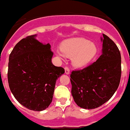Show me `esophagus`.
<instances>
[{
  "label": "esophagus",
  "mask_w": 130,
  "mask_h": 130,
  "mask_svg": "<svg viewBox=\"0 0 130 130\" xmlns=\"http://www.w3.org/2000/svg\"><path fill=\"white\" fill-rule=\"evenodd\" d=\"M65 73L67 74V75H68L69 73H70V69L68 67H65Z\"/></svg>",
  "instance_id": "34e87169"
}]
</instances>
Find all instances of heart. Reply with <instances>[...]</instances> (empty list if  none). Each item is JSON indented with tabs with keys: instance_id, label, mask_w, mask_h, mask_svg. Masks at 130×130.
Segmentation results:
<instances>
[{
	"instance_id": "obj_1",
	"label": "heart",
	"mask_w": 130,
	"mask_h": 130,
	"mask_svg": "<svg viewBox=\"0 0 130 130\" xmlns=\"http://www.w3.org/2000/svg\"><path fill=\"white\" fill-rule=\"evenodd\" d=\"M60 51L64 56L72 57V62L74 66L81 68L92 60L98 53V47L94 43L83 38L68 40L60 45ZM58 57H62L60 52H56Z\"/></svg>"
}]
</instances>
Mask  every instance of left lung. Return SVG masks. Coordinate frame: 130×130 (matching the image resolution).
I'll return each mask as SVG.
<instances>
[{
    "mask_svg": "<svg viewBox=\"0 0 130 130\" xmlns=\"http://www.w3.org/2000/svg\"><path fill=\"white\" fill-rule=\"evenodd\" d=\"M102 54L96 62L70 75L72 94L78 106L92 109L114 94L121 77V56L119 48L105 34L101 38Z\"/></svg>",
    "mask_w": 130,
    "mask_h": 130,
    "instance_id": "1",
    "label": "left lung"
}]
</instances>
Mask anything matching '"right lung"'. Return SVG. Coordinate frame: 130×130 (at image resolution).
Wrapping results in <instances>:
<instances>
[{
  "instance_id": "obj_1",
  "label": "right lung",
  "mask_w": 130,
  "mask_h": 130,
  "mask_svg": "<svg viewBox=\"0 0 130 130\" xmlns=\"http://www.w3.org/2000/svg\"><path fill=\"white\" fill-rule=\"evenodd\" d=\"M36 36H27L15 45L9 57L8 81L21 105L41 111L51 104L55 84L64 69L54 66L50 44L41 43Z\"/></svg>"
}]
</instances>
